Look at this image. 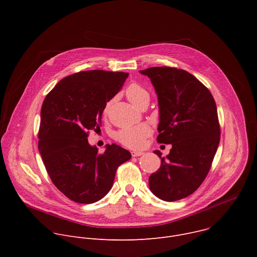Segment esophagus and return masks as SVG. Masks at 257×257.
Segmentation results:
<instances>
[{"instance_id":"34e87169","label":"esophagus","mask_w":257,"mask_h":257,"mask_svg":"<svg viewBox=\"0 0 257 257\" xmlns=\"http://www.w3.org/2000/svg\"><path fill=\"white\" fill-rule=\"evenodd\" d=\"M131 155H132V157H140V156H142L143 155V153L142 152H137V151H133L132 153H131Z\"/></svg>"}]
</instances>
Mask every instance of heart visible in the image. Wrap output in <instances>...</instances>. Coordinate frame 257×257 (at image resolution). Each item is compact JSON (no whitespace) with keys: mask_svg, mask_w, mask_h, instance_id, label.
<instances>
[{"mask_svg":"<svg viewBox=\"0 0 257 257\" xmlns=\"http://www.w3.org/2000/svg\"><path fill=\"white\" fill-rule=\"evenodd\" d=\"M126 96L128 100L135 106H138L142 101L150 100V93L143 86L138 83H131L126 88ZM109 102L104 107V113H106ZM152 133L151 128L145 125H137L132 127L122 128L116 132L115 138L118 142L129 149H140L144 145L146 138Z\"/></svg>","mask_w":257,"mask_h":257,"instance_id":"heart-1","label":"heart"}]
</instances>
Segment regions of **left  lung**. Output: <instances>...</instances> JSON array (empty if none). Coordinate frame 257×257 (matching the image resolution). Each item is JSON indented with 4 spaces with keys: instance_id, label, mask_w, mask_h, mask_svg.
<instances>
[{
    "instance_id": "left-lung-1",
    "label": "left lung",
    "mask_w": 257,
    "mask_h": 257,
    "mask_svg": "<svg viewBox=\"0 0 257 257\" xmlns=\"http://www.w3.org/2000/svg\"><path fill=\"white\" fill-rule=\"evenodd\" d=\"M151 78L158 94V142L172 144L161 168L149 178L150 189L162 200L192 194L207 176L219 143V123L210 91L189 72L172 67L140 71Z\"/></svg>"
}]
</instances>
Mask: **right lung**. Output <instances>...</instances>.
<instances>
[{
  "label": "right lung",
  "mask_w": 257,
  "mask_h": 257,
  "mask_svg": "<svg viewBox=\"0 0 257 257\" xmlns=\"http://www.w3.org/2000/svg\"><path fill=\"white\" fill-rule=\"evenodd\" d=\"M128 73L81 71L63 78L47 94L41 111L39 151L54 185L69 199L93 203L111 190L118 167L131 154L106 144L98 154L88 143L100 130L106 102L123 86Z\"/></svg>",
  "instance_id": "right-lung-1"
}]
</instances>
